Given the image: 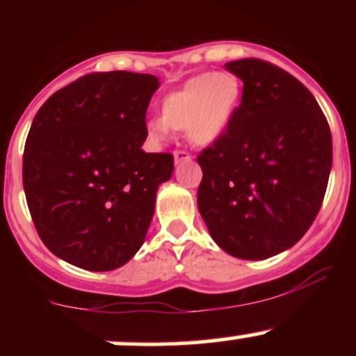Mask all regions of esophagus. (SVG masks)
Wrapping results in <instances>:
<instances>
[{
  "mask_svg": "<svg viewBox=\"0 0 356 356\" xmlns=\"http://www.w3.org/2000/svg\"><path fill=\"white\" fill-rule=\"evenodd\" d=\"M192 161V155L186 150H175L174 152V162L175 164H184V162H191Z\"/></svg>",
  "mask_w": 356,
  "mask_h": 356,
  "instance_id": "obj_1",
  "label": "esophagus"
}]
</instances>
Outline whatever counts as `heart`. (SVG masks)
Wrapping results in <instances>:
<instances>
[{
	"instance_id": "obj_1",
	"label": "heart",
	"mask_w": 356,
	"mask_h": 356,
	"mask_svg": "<svg viewBox=\"0 0 356 356\" xmlns=\"http://www.w3.org/2000/svg\"><path fill=\"white\" fill-rule=\"evenodd\" d=\"M241 97V81L229 72L192 76L162 99L161 120L150 122V136L165 138L172 130L187 132L199 145L214 144L238 112Z\"/></svg>"
}]
</instances>
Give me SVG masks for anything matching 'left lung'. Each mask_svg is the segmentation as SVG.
Here are the masks:
<instances>
[{
  "instance_id": "1",
  "label": "left lung",
  "mask_w": 356,
  "mask_h": 356,
  "mask_svg": "<svg viewBox=\"0 0 356 356\" xmlns=\"http://www.w3.org/2000/svg\"><path fill=\"white\" fill-rule=\"evenodd\" d=\"M243 80L226 132L199 154L197 207L212 239L239 259H268L305 236L320 211L332 132L313 93L276 65H224Z\"/></svg>"
}]
</instances>
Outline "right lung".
Returning <instances> with one entry per match:
<instances>
[{
  "mask_svg": "<svg viewBox=\"0 0 356 356\" xmlns=\"http://www.w3.org/2000/svg\"><path fill=\"white\" fill-rule=\"evenodd\" d=\"M157 76L90 73L36 112L23 187L36 232L55 256L88 271L124 266L144 244L172 154H147L145 113Z\"/></svg>",
  "mask_w": 356,
  "mask_h": 356,
  "instance_id": "add662e5",
  "label": "right lung"
}]
</instances>
